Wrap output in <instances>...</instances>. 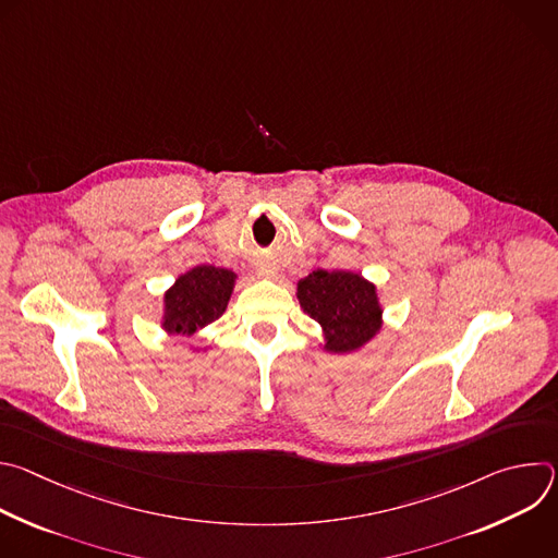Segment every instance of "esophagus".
<instances>
[{"label":"esophagus","mask_w":558,"mask_h":558,"mask_svg":"<svg viewBox=\"0 0 558 558\" xmlns=\"http://www.w3.org/2000/svg\"><path fill=\"white\" fill-rule=\"evenodd\" d=\"M258 276H265V278H269V276H274V271H271V269H260V271H258Z\"/></svg>","instance_id":"34e87169"}]
</instances>
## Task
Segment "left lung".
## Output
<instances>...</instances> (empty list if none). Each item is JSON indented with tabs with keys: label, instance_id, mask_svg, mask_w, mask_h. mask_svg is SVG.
Masks as SVG:
<instances>
[{
	"label": "left lung",
	"instance_id": "obj_1",
	"mask_svg": "<svg viewBox=\"0 0 558 558\" xmlns=\"http://www.w3.org/2000/svg\"><path fill=\"white\" fill-rule=\"evenodd\" d=\"M295 298L304 313L320 325L327 353L347 355L366 347L384 327L377 287L349 269H317L298 280Z\"/></svg>",
	"mask_w": 558,
	"mask_h": 558
}]
</instances>
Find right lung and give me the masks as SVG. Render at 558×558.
<instances>
[{"label":"right lung","mask_w":558,"mask_h":558,"mask_svg":"<svg viewBox=\"0 0 558 558\" xmlns=\"http://www.w3.org/2000/svg\"><path fill=\"white\" fill-rule=\"evenodd\" d=\"M238 276L231 269L214 265H196L181 274L174 284L163 293L161 329L174 338H192L207 325L216 323L225 313L229 298L233 293ZM194 353H205V349H194Z\"/></svg>","instance_id":"1"}]
</instances>
